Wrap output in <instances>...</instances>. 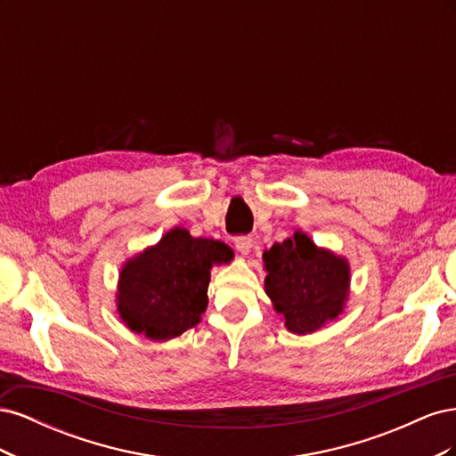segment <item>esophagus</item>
Wrapping results in <instances>:
<instances>
[{
  "instance_id": "obj_1",
  "label": "esophagus",
  "mask_w": 456,
  "mask_h": 456,
  "mask_svg": "<svg viewBox=\"0 0 456 456\" xmlns=\"http://www.w3.org/2000/svg\"><path fill=\"white\" fill-rule=\"evenodd\" d=\"M251 247H253V240L249 236H243V238H238L236 240V249L238 253H241L243 256H247L251 253Z\"/></svg>"
}]
</instances>
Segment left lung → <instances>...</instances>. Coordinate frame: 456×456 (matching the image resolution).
I'll return each instance as SVG.
<instances>
[{
    "label": "left lung",
    "mask_w": 456,
    "mask_h": 456,
    "mask_svg": "<svg viewBox=\"0 0 456 456\" xmlns=\"http://www.w3.org/2000/svg\"><path fill=\"white\" fill-rule=\"evenodd\" d=\"M265 291L289 333L312 335L335 322L350 297V262L315 245L306 232L262 253Z\"/></svg>",
    "instance_id": "left-lung-1"
}]
</instances>
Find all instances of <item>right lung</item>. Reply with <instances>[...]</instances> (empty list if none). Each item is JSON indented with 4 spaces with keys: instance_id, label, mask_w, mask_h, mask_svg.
Instances as JSON below:
<instances>
[{
    "instance_id": "right-lung-1",
    "label": "right lung",
    "mask_w": 456,
    "mask_h": 456,
    "mask_svg": "<svg viewBox=\"0 0 456 456\" xmlns=\"http://www.w3.org/2000/svg\"><path fill=\"white\" fill-rule=\"evenodd\" d=\"M223 241L194 238L183 226L123 262L116 291L119 320L133 333L165 342L201 322L213 266L230 265Z\"/></svg>"
}]
</instances>
